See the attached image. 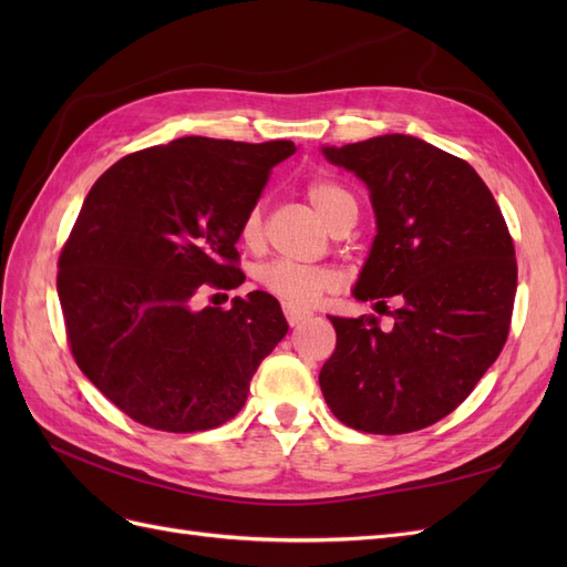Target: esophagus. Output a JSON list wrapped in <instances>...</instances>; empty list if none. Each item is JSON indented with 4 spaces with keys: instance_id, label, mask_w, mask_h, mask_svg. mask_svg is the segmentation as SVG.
<instances>
[{
    "instance_id": "1",
    "label": "esophagus",
    "mask_w": 567,
    "mask_h": 567,
    "mask_svg": "<svg viewBox=\"0 0 567 567\" xmlns=\"http://www.w3.org/2000/svg\"><path fill=\"white\" fill-rule=\"evenodd\" d=\"M284 315H286V321H288L290 326H298V323H302L305 319L312 317V312H307V310H293V307H284Z\"/></svg>"
}]
</instances>
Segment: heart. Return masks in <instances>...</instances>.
<instances>
[{
    "mask_svg": "<svg viewBox=\"0 0 567 567\" xmlns=\"http://www.w3.org/2000/svg\"><path fill=\"white\" fill-rule=\"evenodd\" d=\"M307 198H310L312 208L326 225H336L342 215L357 213L354 196L336 182L329 179H315L307 184ZM262 203H255L252 208L241 219L238 236L246 248H257L262 244ZM255 281L265 293L277 298L284 307H293V310H305L312 307L323 293L336 286V274L326 267H310V265H296L288 260H274L255 269Z\"/></svg>",
    "mask_w": 567,
    "mask_h": 567,
    "instance_id": "1",
    "label": "heart"
}]
</instances>
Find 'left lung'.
I'll use <instances>...</instances> for the list:
<instances>
[{"mask_svg":"<svg viewBox=\"0 0 567 567\" xmlns=\"http://www.w3.org/2000/svg\"><path fill=\"white\" fill-rule=\"evenodd\" d=\"M321 151L367 184L375 213L354 298L400 300L390 329L373 315L329 317L323 400L354 431H421L468 398L508 338L518 265L506 219L466 161L416 136Z\"/></svg>","mask_w":567,"mask_h":567,"instance_id":"1","label":"left lung"}]
</instances>
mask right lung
Wrapping results in <instances>:
<instances>
[{"label":"right lung","mask_w":567,"mask_h":567,"mask_svg":"<svg viewBox=\"0 0 567 567\" xmlns=\"http://www.w3.org/2000/svg\"><path fill=\"white\" fill-rule=\"evenodd\" d=\"M293 142L182 136L130 153L96 179L59 255L68 346L82 373L136 423L210 431L246 404L250 379L288 323L252 290L231 310L205 286L236 288L238 227Z\"/></svg>","instance_id":"obj_1"}]
</instances>
